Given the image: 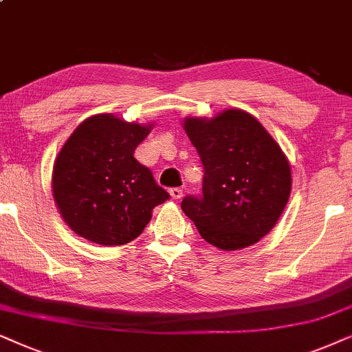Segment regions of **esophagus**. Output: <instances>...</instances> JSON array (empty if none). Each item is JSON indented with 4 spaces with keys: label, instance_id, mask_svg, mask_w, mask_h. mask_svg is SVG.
<instances>
[{
    "label": "esophagus",
    "instance_id": "esophagus-1",
    "mask_svg": "<svg viewBox=\"0 0 352 352\" xmlns=\"http://www.w3.org/2000/svg\"><path fill=\"white\" fill-rule=\"evenodd\" d=\"M168 193H170L172 199H180L182 196H184V190H182V188H170V190H168Z\"/></svg>",
    "mask_w": 352,
    "mask_h": 352
}]
</instances>
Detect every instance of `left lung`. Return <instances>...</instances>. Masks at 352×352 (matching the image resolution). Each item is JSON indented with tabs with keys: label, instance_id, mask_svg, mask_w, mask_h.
<instances>
[{
	"label": "left lung",
	"instance_id": "left-lung-1",
	"mask_svg": "<svg viewBox=\"0 0 352 352\" xmlns=\"http://www.w3.org/2000/svg\"><path fill=\"white\" fill-rule=\"evenodd\" d=\"M184 129L204 166L203 195L184 198V212L219 250L254 245L274 228L292 193V167L282 148L241 109L212 119L186 117Z\"/></svg>",
	"mask_w": 352,
	"mask_h": 352
}]
</instances>
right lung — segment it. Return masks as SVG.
<instances>
[{
	"instance_id": "add662e5",
	"label": "right lung",
	"mask_w": 352,
	"mask_h": 352,
	"mask_svg": "<svg viewBox=\"0 0 352 352\" xmlns=\"http://www.w3.org/2000/svg\"><path fill=\"white\" fill-rule=\"evenodd\" d=\"M153 124L112 114L88 117L64 143L53 167V196L72 230L102 246L135 240L168 193L133 157Z\"/></svg>"
}]
</instances>
